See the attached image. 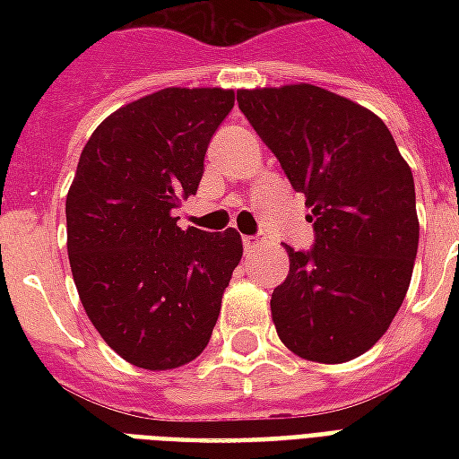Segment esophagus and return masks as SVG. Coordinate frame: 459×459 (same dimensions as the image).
<instances>
[{
    "mask_svg": "<svg viewBox=\"0 0 459 459\" xmlns=\"http://www.w3.org/2000/svg\"><path fill=\"white\" fill-rule=\"evenodd\" d=\"M260 246V238L258 236H243V248L246 250H253Z\"/></svg>",
    "mask_w": 459,
    "mask_h": 459,
    "instance_id": "34e87169",
    "label": "esophagus"
}]
</instances>
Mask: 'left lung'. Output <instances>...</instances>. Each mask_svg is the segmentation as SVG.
Instances as JSON below:
<instances>
[{
	"label": "left lung",
	"mask_w": 459,
	"mask_h": 459,
	"mask_svg": "<svg viewBox=\"0 0 459 459\" xmlns=\"http://www.w3.org/2000/svg\"><path fill=\"white\" fill-rule=\"evenodd\" d=\"M240 113L312 206L309 250L288 248L290 273L270 309L290 351L342 364L384 337L403 302L418 216L411 167L371 110L317 85L238 91Z\"/></svg>",
	"instance_id": "1"
}]
</instances>
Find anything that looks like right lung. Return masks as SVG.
Listing matches in <instances>:
<instances>
[{
	"label": "right lung",
	"mask_w": 459,
	"mask_h": 459,
	"mask_svg": "<svg viewBox=\"0 0 459 459\" xmlns=\"http://www.w3.org/2000/svg\"><path fill=\"white\" fill-rule=\"evenodd\" d=\"M233 100L164 88L105 117L81 152L65 199L75 288L100 337L140 368H177L206 349L243 255L233 229L184 230L171 213L199 189Z\"/></svg>",
	"instance_id": "obj_1"
}]
</instances>
